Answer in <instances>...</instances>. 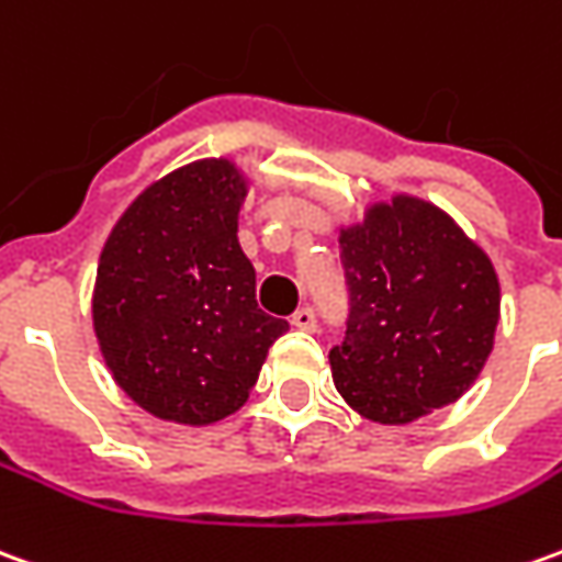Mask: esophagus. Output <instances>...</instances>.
<instances>
[{
    "mask_svg": "<svg viewBox=\"0 0 562 562\" xmlns=\"http://www.w3.org/2000/svg\"><path fill=\"white\" fill-rule=\"evenodd\" d=\"M292 325L301 331H316V310L313 307H297L292 313Z\"/></svg>",
    "mask_w": 562,
    "mask_h": 562,
    "instance_id": "esophagus-1",
    "label": "esophagus"
}]
</instances>
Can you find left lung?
I'll use <instances>...</instances> for the list:
<instances>
[{"label":"left lung","mask_w":562,"mask_h":562,"mask_svg":"<svg viewBox=\"0 0 562 562\" xmlns=\"http://www.w3.org/2000/svg\"><path fill=\"white\" fill-rule=\"evenodd\" d=\"M340 270L347 335L328 352L337 392L390 426L457 402L499 322L490 258L431 203L395 198L344 231Z\"/></svg>","instance_id":"8db88e82"}]
</instances>
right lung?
Instances as JSON below:
<instances>
[{"label": "right lung", "mask_w": 562, "mask_h": 562, "mask_svg": "<svg viewBox=\"0 0 562 562\" xmlns=\"http://www.w3.org/2000/svg\"><path fill=\"white\" fill-rule=\"evenodd\" d=\"M243 179L200 160L143 191L100 255L93 328L117 386L148 414L215 423L249 398L289 322L255 301L237 240Z\"/></svg>", "instance_id": "obj_1"}]
</instances>
